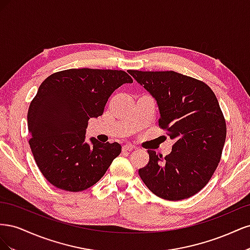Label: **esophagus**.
I'll use <instances>...</instances> for the list:
<instances>
[{
	"instance_id": "obj_1",
	"label": "esophagus",
	"mask_w": 250,
	"mask_h": 250,
	"mask_svg": "<svg viewBox=\"0 0 250 250\" xmlns=\"http://www.w3.org/2000/svg\"><path fill=\"white\" fill-rule=\"evenodd\" d=\"M135 147L133 145H131V144H126V145L123 146V151H132Z\"/></svg>"
}]
</instances>
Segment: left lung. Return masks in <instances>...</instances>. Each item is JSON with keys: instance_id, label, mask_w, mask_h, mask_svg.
I'll return each instance as SVG.
<instances>
[{"instance_id": "1", "label": "left lung", "mask_w": 250, "mask_h": 250, "mask_svg": "<svg viewBox=\"0 0 250 250\" xmlns=\"http://www.w3.org/2000/svg\"><path fill=\"white\" fill-rule=\"evenodd\" d=\"M152 96L158 125L175 140L169 155L148 150L149 163L139 170L149 190L167 200L191 197L204 188L218 167L226 124L213 90L206 83L173 71H128Z\"/></svg>"}]
</instances>
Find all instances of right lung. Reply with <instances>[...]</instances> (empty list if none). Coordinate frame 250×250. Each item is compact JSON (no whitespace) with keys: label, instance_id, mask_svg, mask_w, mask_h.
<instances>
[{"label":"right lung","instance_id":"add662e5","mask_svg":"<svg viewBox=\"0 0 250 250\" xmlns=\"http://www.w3.org/2000/svg\"><path fill=\"white\" fill-rule=\"evenodd\" d=\"M132 82L124 71L70 69L42 83L28 110L29 145L51 185L80 192L103 177L122 147L95 138L88 144V120L102 116L110 95Z\"/></svg>","mask_w":250,"mask_h":250}]
</instances>
